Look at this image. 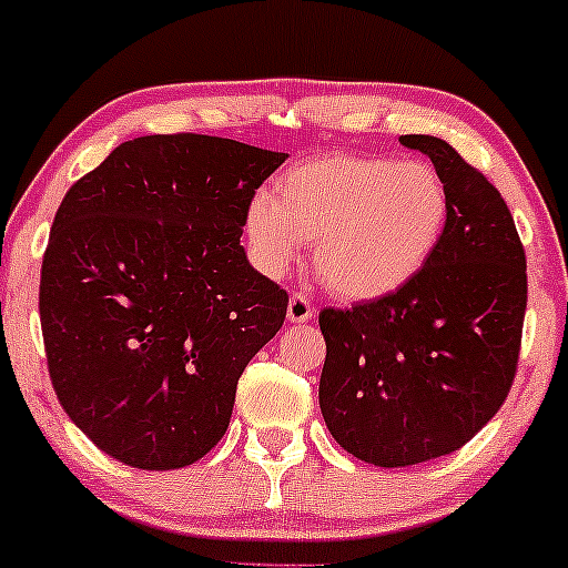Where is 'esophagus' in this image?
<instances>
[{
    "label": "esophagus",
    "mask_w": 568,
    "mask_h": 568,
    "mask_svg": "<svg viewBox=\"0 0 568 568\" xmlns=\"http://www.w3.org/2000/svg\"><path fill=\"white\" fill-rule=\"evenodd\" d=\"M312 317H315V304H312L306 296H302V293H293L288 302V321L302 325V323H310Z\"/></svg>",
    "instance_id": "esophagus-1"
}]
</instances>
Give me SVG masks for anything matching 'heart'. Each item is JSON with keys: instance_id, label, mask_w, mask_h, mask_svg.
<instances>
[{"instance_id": "obj_1", "label": "heart", "mask_w": 568, "mask_h": 568, "mask_svg": "<svg viewBox=\"0 0 568 568\" xmlns=\"http://www.w3.org/2000/svg\"><path fill=\"white\" fill-rule=\"evenodd\" d=\"M446 219V184L427 162L325 154L280 173L272 200L247 205L245 232L266 275H285L304 243H315V270L328 291L376 302L425 270Z\"/></svg>"}]
</instances>
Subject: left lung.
<instances>
[{
    "mask_svg": "<svg viewBox=\"0 0 568 568\" xmlns=\"http://www.w3.org/2000/svg\"><path fill=\"white\" fill-rule=\"evenodd\" d=\"M400 143L427 154L446 184L440 243L393 296L321 312L325 427L376 467L452 454L497 414L526 315V253L501 194L446 141Z\"/></svg>",
    "mask_w": 568,
    "mask_h": 568,
    "instance_id": "1",
    "label": "left lung"
}]
</instances>
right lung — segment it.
I'll return each instance as SVG.
<instances>
[{"label":"right lung","instance_id":"right-lung-1","mask_svg":"<svg viewBox=\"0 0 568 568\" xmlns=\"http://www.w3.org/2000/svg\"><path fill=\"white\" fill-rule=\"evenodd\" d=\"M285 158L141 135L67 192L39 317L58 400L101 452L179 470L224 438L240 376L288 310L240 245L253 194Z\"/></svg>","mask_w":568,"mask_h":568}]
</instances>
